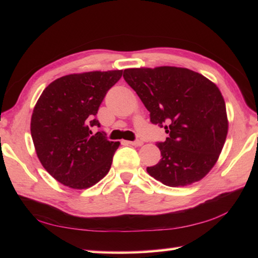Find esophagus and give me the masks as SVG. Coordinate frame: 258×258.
I'll use <instances>...</instances> for the list:
<instances>
[{
	"instance_id": "34e87169",
	"label": "esophagus",
	"mask_w": 258,
	"mask_h": 258,
	"mask_svg": "<svg viewBox=\"0 0 258 258\" xmlns=\"http://www.w3.org/2000/svg\"><path fill=\"white\" fill-rule=\"evenodd\" d=\"M127 143H130V145H132V146L138 147V146H142L143 141H142V140H135V141H128Z\"/></svg>"
}]
</instances>
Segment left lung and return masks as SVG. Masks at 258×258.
<instances>
[{
	"label": "left lung",
	"mask_w": 258,
	"mask_h": 258,
	"mask_svg": "<svg viewBox=\"0 0 258 258\" xmlns=\"http://www.w3.org/2000/svg\"><path fill=\"white\" fill-rule=\"evenodd\" d=\"M124 80L150 112V121L168 137L157 142L161 159L147 167L168 186H184L206 175L220 156L228 134L224 99L202 74L186 68H131Z\"/></svg>",
	"instance_id": "left-lung-1"
}]
</instances>
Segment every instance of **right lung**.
Returning a JSON list of instances; mask_svg holds the SVG:
<instances>
[{"instance_id":"right-lung-1","label":"right lung","mask_w":258,"mask_h":258,"mask_svg":"<svg viewBox=\"0 0 258 258\" xmlns=\"http://www.w3.org/2000/svg\"><path fill=\"white\" fill-rule=\"evenodd\" d=\"M123 71L60 77L45 87L34 108L30 133L38 159L56 181L86 189L107 175L119 142L109 141L97 113Z\"/></svg>"}]
</instances>
